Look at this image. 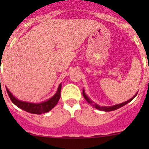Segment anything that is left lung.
Here are the masks:
<instances>
[{"mask_svg": "<svg viewBox=\"0 0 149 149\" xmlns=\"http://www.w3.org/2000/svg\"><path fill=\"white\" fill-rule=\"evenodd\" d=\"M137 94H138V93H136V94H135V95L133 96V97H132L131 99H130V100H127V101L125 102L118 104H115V105H113V106H110V107H101V106H100V105H99V104H97L91 101V100H90L89 98H88V96H87L86 94L85 91H84V89H83V96H84V98H85V100H86V101L88 102V103L91 104L92 105L93 107H95L96 109H99V110H101V111H104V112H110V111H113V110H115V109H119V108L122 107H123V106H124V105L127 104V103H129V102H131L132 100H133V99H134L135 97H136Z\"/></svg>", "mask_w": 149, "mask_h": 149, "instance_id": "8db88e82", "label": "left lung"}]
</instances>
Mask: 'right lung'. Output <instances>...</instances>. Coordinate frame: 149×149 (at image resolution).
I'll list each match as a JSON object with an SVG mask.
<instances>
[{
    "mask_svg": "<svg viewBox=\"0 0 149 149\" xmlns=\"http://www.w3.org/2000/svg\"><path fill=\"white\" fill-rule=\"evenodd\" d=\"M61 86H62V84H61L59 86H58V90H57L55 95L52 96L51 98H49L47 101L42 102L40 103H32L28 102L21 101V100L16 98L11 94V92L8 89L7 87H6V88L7 93H8V96H9L10 100L16 106H17L20 109H23V110L26 111V112H29V113L40 115V114H44L46 113V112H48L57 104V103L59 101L60 97H61Z\"/></svg>",
    "mask_w": 149,
    "mask_h": 149,
    "instance_id": "right-lung-1",
    "label": "right lung"
}]
</instances>
